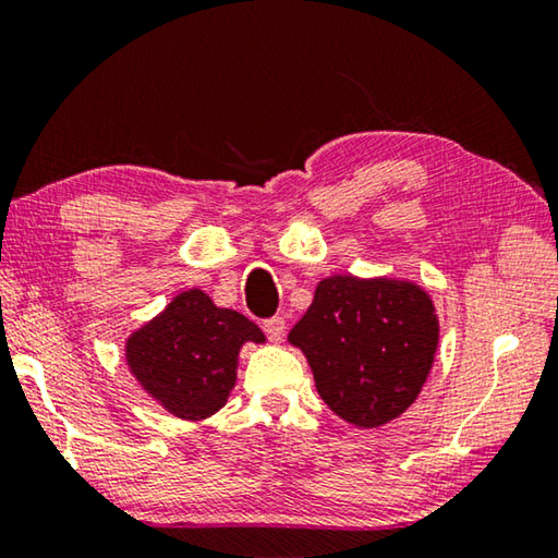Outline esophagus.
I'll return each instance as SVG.
<instances>
[{
  "label": "esophagus",
  "mask_w": 558,
  "mask_h": 558,
  "mask_svg": "<svg viewBox=\"0 0 558 558\" xmlns=\"http://www.w3.org/2000/svg\"><path fill=\"white\" fill-rule=\"evenodd\" d=\"M263 329H266L272 342H280L282 335H286V319H282L280 315L270 317V319H266V323H263Z\"/></svg>",
  "instance_id": "esophagus-1"
}]
</instances>
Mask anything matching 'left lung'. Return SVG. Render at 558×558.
I'll return each instance as SVG.
<instances>
[{
  "label": "left lung",
  "mask_w": 558,
  "mask_h": 558,
  "mask_svg": "<svg viewBox=\"0 0 558 558\" xmlns=\"http://www.w3.org/2000/svg\"><path fill=\"white\" fill-rule=\"evenodd\" d=\"M438 332L436 307L413 282L332 276L288 339L307 356L317 393L339 418L379 428L418 399Z\"/></svg>",
  "instance_id": "1"
}]
</instances>
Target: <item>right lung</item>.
Segmentation results:
<instances>
[{
  "label": "right lung",
  "mask_w": 558,
  "mask_h": 558,
  "mask_svg": "<svg viewBox=\"0 0 558 558\" xmlns=\"http://www.w3.org/2000/svg\"><path fill=\"white\" fill-rule=\"evenodd\" d=\"M245 342H266L258 325L233 310L216 307L204 290L194 288L132 332L125 356L140 386L169 413L202 421L229 399Z\"/></svg>",
  "instance_id": "1"
}]
</instances>
